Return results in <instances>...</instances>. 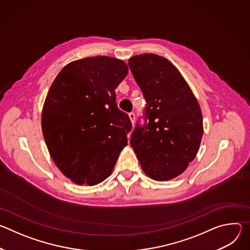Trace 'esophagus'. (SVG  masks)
<instances>
[{
  "label": "esophagus",
  "mask_w": 250,
  "mask_h": 250,
  "mask_svg": "<svg viewBox=\"0 0 250 250\" xmlns=\"http://www.w3.org/2000/svg\"><path fill=\"white\" fill-rule=\"evenodd\" d=\"M128 116H129V119H130L131 124L133 125V124H134V122H135V114H134L133 112H131V113H129V114H128Z\"/></svg>",
  "instance_id": "34e87169"
}]
</instances>
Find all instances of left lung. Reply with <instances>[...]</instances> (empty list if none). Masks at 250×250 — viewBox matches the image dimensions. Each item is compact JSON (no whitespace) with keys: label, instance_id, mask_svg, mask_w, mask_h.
I'll return each mask as SVG.
<instances>
[{"label":"left lung","instance_id":"obj_1","mask_svg":"<svg viewBox=\"0 0 250 250\" xmlns=\"http://www.w3.org/2000/svg\"><path fill=\"white\" fill-rule=\"evenodd\" d=\"M128 66L146 101L145 125H135L130 146L151 179H173L198 153L203 136L199 103L166 58L151 53L135 55Z\"/></svg>","mask_w":250,"mask_h":250}]
</instances>
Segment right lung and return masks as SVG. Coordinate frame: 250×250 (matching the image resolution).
Returning a JSON list of instances; mask_svg holds the SVG:
<instances>
[{
  "instance_id": "1",
  "label": "right lung",
  "mask_w": 250,
  "mask_h": 250,
  "mask_svg": "<svg viewBox=\"0 0 250 250\" xmlns=\"http://www.w3.org/2000/svg\"><path fill=\"white\" fill-rule=\"evenodd\" d=\"M126 64L95 56L67 64L46 96L42 133L50 156L74 183L94 186L108 178L127 145L132 125L116 102Z\"/></svg>"
}]
</instances>
